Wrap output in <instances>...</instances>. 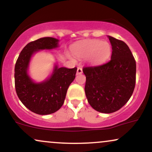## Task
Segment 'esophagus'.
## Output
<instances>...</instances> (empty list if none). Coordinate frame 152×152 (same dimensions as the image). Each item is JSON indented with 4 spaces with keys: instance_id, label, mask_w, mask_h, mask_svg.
<instances>
[{
    "instance_id": "1",
    "label": "esophagus",
    "mask_w": 152,
    "mask_h": 152,
    "mask_svg": "<svg viewBox=\"0 0 152 152\" xmlns=\"http://www.w3.org/2000/svg\"><path fill=\"white\" fill-rule=\"evenodd\" d=\"M82 73H83V71H82L81 68V67H78V69H77V72H76V74L79 75V74H81Z\"/></svg>"
}]
</instances>
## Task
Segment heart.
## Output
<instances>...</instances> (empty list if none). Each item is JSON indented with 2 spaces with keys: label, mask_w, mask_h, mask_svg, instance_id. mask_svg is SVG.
I'll return each mask as SVG.
<instances>
[{
  "label": "heart",
  "mask_w": 152,
  "mask_h": 152,
  "mask_svg": "<svg viewBox=\"0 0 152 152\" xmlns=\"http://www.w3.org/2000/svg\"><path fill=\"white\" fill-rule=\"evenodd\" d=\"M72 53L79 58L89 57L91 62L99 64L106 61L111 53V47L108 42L100 40H88L72 48Z\"/></svg>",
  "instance_id": "1"
}]
</instances>
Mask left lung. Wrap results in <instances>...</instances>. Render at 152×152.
Instances as JSON below:
<instances>
[{"label":"left lung","instance_id":"left-lung-1","mask_svg":"<svg viewBox=\"0 0 152 152\" xmlns=\"http://www.w3.org/2000/svg\"><path fill=\"white\" fill-rule=\"evenodd\" d=\"M112 46L111 60L99 66L83 68L85 93L96 111L110 114L123 107L133 94L136 83V61L124 41L108 36Z\"/></svg>","mask_w":152,"mask_h":152}]
</instances>
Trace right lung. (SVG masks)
Returning <instances> with one entry per match:
<instances>
[{
	"label": "right lung",
	"mask_w": 152,
	"mask_h": 152,
	"mask_svg": "<svg viewBox=\"0 0 152 152\" xmlns=\"http://www.w3.org/2000/svg\"><path fill=\"white\" fill-rule=\"evenodd\" d=\"M58 40L41 38L28 43L20 52L15 66V87L19 99L30 111L40 115L53 114L61 107L69 85L76 77L77 68L54 67L53 74L46 81L34 83L27 74L32 55L43 49L58 47Z\"/></svg>",
	"instance_id": "right-lung-1"
}]
</instances>
